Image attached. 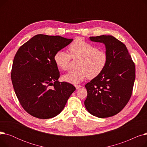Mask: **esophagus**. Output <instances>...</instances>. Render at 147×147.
Returning <instances> with one entry per match:
<instances>
[{"label":"esophagus","instance_id":"1","mask_svg":"<svg viewBox=\"0 0 147 147\" xmlns=\"http://www.w3.org/2000/svg\"><path fill=\"white\" fill-rule=\"evenodd\" d=\"M75 87H76V88L77 89H78L82 88V86L81 85H75Z\"/></svg>","mask_w":147,"mask_h":147}]
</instances>
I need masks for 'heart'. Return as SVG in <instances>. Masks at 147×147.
Instances as JSON below:
<instances>
[{"label":"heart","instance_id":"1","mask_svg":"<svg viewBox=\"0 0 147 147\" xmlns=\"http://www.w3.org/2000/svg\"><path fill=\"white\" fill-rule=\"evenodd\" d=\"M69 53L63 51H58L54 55V61L62 70H67L69 63L73 59H79L76 70H71L63 76L68 83L78 84L86 78L94 79L101 74L108 62V55L102 50L82 38L78 37L68 47Z\"/></svg>","mask_w":147,"mask_h":147}]
</instances>
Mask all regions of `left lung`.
I'll list each match as a JSON object with an SVG mask.
<instances>
[{
    "mask_svg": "<svg viewBox=\"0 0 147 147\" xmlns=\"http://www.w3.org/2000/svg\"><path fill=\"white\" fill-rule=\"evenodd\" d=\"M92 42L105 45L108 62L103 71L86 84L84 105L99 118L113 116L129 102L135 79V67L126 45L112 36L90 37Z\"/></svg>",
    "mask_w": 147,
    "mask_h": 147,
    "instance_id": "1",
    "label": "left lung"
}]
</instances>
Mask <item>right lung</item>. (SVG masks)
I'll return each instance as SVG.
<instances>
[{"instance_id":"1","label":"right lung","mask_w":147,"mask_h":147,"mask_svg":"<svg viewBox=\"0 0 147 147\" xmlns=\"http://www.w3.org/2000/svg\"><path fill=\"white\" fill-rule=\"evenodd\" d=\"M73 41L59 36L37 34L15 54L11 70L13 87L22 107L41 119L55 117L73 92V84L58 81L54 55Z\"/></svg>"}]
</instances>
